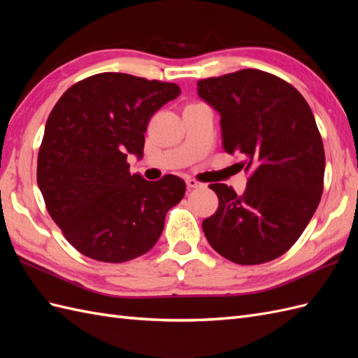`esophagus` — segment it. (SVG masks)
<instances>
[{"instance_id": "1", "label": "esophagus", "mask_w": 358, "mask_h": 358, "mask_svg": "<svg viewBox=\"0 0 358 358\" xmlns=\"http://www.w3.org/2000/svg\"><path fill=\"white\" fill-rule=\"evenodd\" d=\"M187 187L188 188H200V187H203V183H200V182H197L196 179H187Z\"/></svg>"}]
</instances>
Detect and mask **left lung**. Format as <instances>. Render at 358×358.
Returning <instances> with one entry per match:
<instances>
[{"label": "left lung", "mask_w": 358, "mask_h": 358, "mask_svg": "<svg viewBox=\"0 0 358 358\" xmlns=\"http://www.w3.org/2000/svg\"><path fill=\"white\" fill-rule=\"evenodd\" d=\"M197 94L221 116L225 152L251 171L242 196L209 185L220 208L203 221L206 239L233 263H267L296 243L321 200L326 155L315 117L296 88L262 70L200 80Z\"/></svg>", "instance_id": "obj_1"}]
</instances>
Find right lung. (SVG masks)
<instances>
[{
	"mask_svg": "<svg viewBox=\"0 0 358 358\" xmlns=\"http://www.w3.org/2000/svg\"><path fill=\"white\" fill-rule=\"evenodd\" d=\"M179 94L175 83L101 73L73 85L53 107L37 183L52 220L80 254L124 263L158 242L187 185L173 175L157 182L131 175L127 158H143L149 119Z\"/></svg>",
	"mask_w": 358,
	"mask_h": 358,
	"instance_id": "1",
	"label": "right lung"
}]
</instances>
